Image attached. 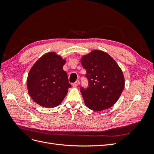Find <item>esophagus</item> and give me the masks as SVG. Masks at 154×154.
Returning <instances> with one entry per match:
<instances>
[{"label": "esophagus", "mask_w": 154, "mask_h": 154, "mask_svg": "<svg viewBox=\"0 0 154 154\" xmlns=\"http://www.w3.org/2000/svg\"><path fill=\"white\" fill-rule=\"evenodd\" d=\"M78 85H79V80H77L75 82L72 83V86H73L74 87H77Z\"/></svg>", "instance_id": "esophagus-1"}]
</instances>
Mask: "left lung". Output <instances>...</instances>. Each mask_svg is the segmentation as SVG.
Listing matches in <instances>:
<instances>
[{
    "label": "left lung",
    "instance_id": "left-lung-1",
    "mask_svg": "<svg viewBox=\"0 0 154 154\" xmlns=\"http://www.w3.org/2000/svg\"><path fill=\"white\" fill-rule=\"evenodd\" d=\"M81 63L86 70L87 88L80 87L85 105L94 111L110 108L118 100L125 87L122 69L104 51L93 50L83 55Z\"/></svg>",
    "mask_w": 154,
    "mask_h": 154
}]
</instances>
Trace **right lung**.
I'll list each match as a JSON object with an SVG mask.
<instances>
[{
	"instance_id": "right-lung-1",
	"label": "right lung",
	"mask_w": 154,
	"mask_h": 154,
	"mask_svg": "<svg viewBox=\"0 0 154 154\" xmlns=\"http://www.w3.org/2000/svg\"><path fill=\"white\" fill-rule=\"evenodd\" d=\"M66 60L55 52L45 53L32 66L27 78L30 97L39 105L53 108L62 103L71 87L63 66Z\"/></svg>"
}]
</instances>
